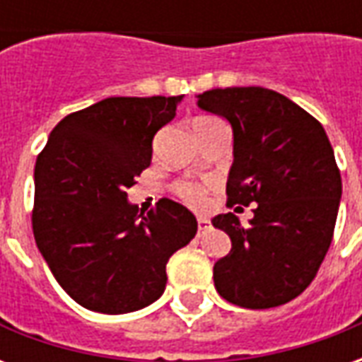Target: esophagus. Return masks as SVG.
Segmentation results:
<instances>
[{
  "mask_svg": "<svg viewBox=\"0 0 362 362\" xmlns=\"http://www.w3.org/2000/svg\"><path fill=\"white\" fill-rule=\"evenodd\" d=\"M197 228H199V233H205V230L211 228V223L205 219V217H199V219H197Z\"/></svg>",
  "mask_w": 362,
  "mask_h": 362,
  "instance_id": "34e87169",
  "label": "esophagus"
}]
</instances>
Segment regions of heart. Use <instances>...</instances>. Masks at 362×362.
Instances as JSON below:
<instances>
[{"mask_svg":"<svg viewBox=\"0 0 362 362\" xmlns=\"http://www.w3.org/2000/svg\"><path fill=\"white\" fill-rule=\"evenodd\" d=\"M176 192L189 205H202V202H204V189L196 184H192V182H180L176 186Z\"/></svg>","mask_w":362,"mask_h":362,"instance_id":"b5f03b06","label":"heart"}]
</instances>
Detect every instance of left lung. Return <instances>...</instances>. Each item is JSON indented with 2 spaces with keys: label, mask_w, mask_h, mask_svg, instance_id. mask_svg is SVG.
Listing matches in <instances>:
<instances>
[{
  "label": "left lung",
  "mask_w": 362,
  "mask_h": 362,
  "mask_svg": "<svg viewBox=\"0 0 362 362\" xmlns=\"http://www.w3.org/2000/svg\"><path fill=\"white\" fill-rule=\"evenodd\" d=\"M197 106L233 126L227 205L256 204L250 225L235 213L213 219L233 248L213 267L225 300L262 310L303 293L334 238L341 174L318 119L264 87H228L197 95Z\"/></svg>",
  "instance_id": "1"
}]
</instances>
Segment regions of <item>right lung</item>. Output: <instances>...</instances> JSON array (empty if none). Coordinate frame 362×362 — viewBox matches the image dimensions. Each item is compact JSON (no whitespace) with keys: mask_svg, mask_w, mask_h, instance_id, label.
Masks as SVG:
<instances>
[{"mask_svg":"<svg viewBox=\"0 0 362 362\" xmlns=\"http://www.w3.org/2000/svg\"><path fill=\"white\" fill-rule=\"evenodd\" d=\"M180 96H110L52 129L36 158L33 233L62 288L83 308L126 314L165 293L166 264L196 236L194 213L127 202L151 165L153 137Z\"/></svg>","mask_w":362,"mask_h":362,"instance_id":"obj_1","label":"right lung"}]
</instances>
